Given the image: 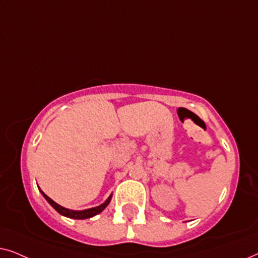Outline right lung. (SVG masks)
Returning <instances> with one entry per match:
<instances>
[{"mask_svg":"<svg viewBox=\"0 0 258 258\" xmlns=\"http://www.w3.org/2000/svg\"><path fill=\"white\" fill-rule=\"evenodd\" d=\"M41 192H42V195L44 196V199L48 201L49 204H50V206L54 208V209L57 211L58 214H61V215H63V216H67L69 218H76V220H84V218H90V217L95 216V215L100 214L101 211H103L105 209V207L108 206L109 202H110V199H111V196H110L103 204H101V206H98L96 208H91V209H87V210H82V211H74V210L66 209V208L58 206V204L55 203L54 201L50 199V197H48L47 195H45V194L42 191V190H41Z\"/></svg>","mask_w":258,"mask_h":258,"instance_id":"obj_1","label":"right lung"}]
</instances>
